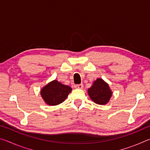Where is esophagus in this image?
<instances>
[{
  "instance_id": "1",
  "label": "esophagus",
  "mask_w": 150,
  "mask_h": 150,
  "mask_svg": "<svg viewBox=\"0 0 150 150\" xmlns=\"http://www.w3.org/2000/svg\"><path fill=\"white\" fill-rule=\"evenodd\" d=\"M75 88H78V89H82L83 88V84H79V85H76L74 86Z\"/></svg>"
}]
</instances>
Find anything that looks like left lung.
Segmentation results:
<instances>
[{"instance_id":"1","label":"left lung","mask_w":150,"mask_h":150,"mask_svg":"<svg viewBox=\"0 0 150 150\" xmlns=\"http://www.w3.org/2000/svg\"><path fill=\"white\" fill-rule=\"evenodd\" d=\"M91 100L98 105H106L112 96V91L108 85L102 79L94 81L93 85L88 89Z\"/></svg>"}]
</instances>
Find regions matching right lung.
Wrapping results in <instances>:
<instances>
[{
  "label": "right lung",
  "instance_id": "obj_1",
  "mask_svg": "<svg viewBox=\"0 0 150 150\" xmlns=\"http://www.w3.org/2000/svg\"><path fill=\"white\" fill-rule=\"evenodd\" d=\"M71 90L69 86L54 80L43 87L40 93L47 105L55 106L63 103Z\"/></svg>",
  "mask_w": 150,
  "mask_h": 150
}]
</instances>
